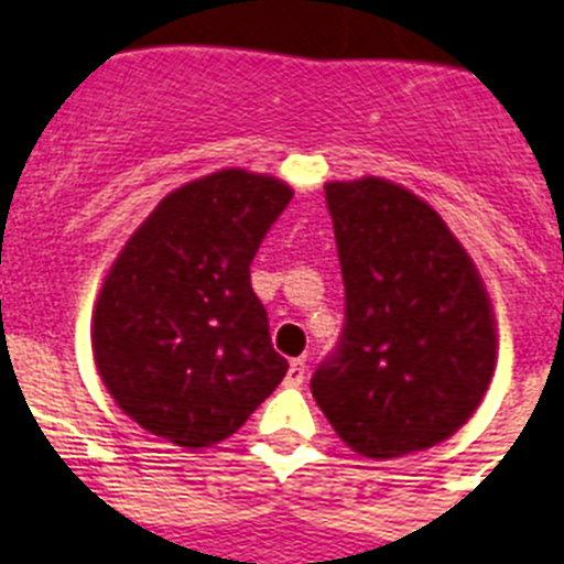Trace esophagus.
I'll return each instance as SVG.
<instances>
[{
	"instance_id": "esophagus-1",
	"label": "esophagus",
	"mask_w": 564,
	"mask_h": 564,
	"mask_svg": "<svg viewBox=\"0 0 564 564\" xmlns=\"http://www.w3.org/2000/svg\"><path fill=\"white\" fill-rule=\"evenodd\" d=\"M304 377H306V361L304 359H292L290 370H286V386L301 388V386H304Z\"/></svg>"
}]
</instances>
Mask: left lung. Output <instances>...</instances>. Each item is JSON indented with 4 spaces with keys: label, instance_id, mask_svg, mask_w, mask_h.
<instances>
[{
    "label": "left lung",
    "instance_id": "8db88e82",
    "mask_svg": "<svg viewBox=\"0 0 564 564\" xmlns=\"http://www.w3.org/2000/svg\"><path fill=\"white\" fill-rule=\"evenodd\" d=\"M345 329L313 397L373 460L437 446L475 414L496 370L492 304L441 214L388 178L327 182Z\"/></svg>",
    "mask_w": 564,
    "mask_h": 564
}]
</instances>
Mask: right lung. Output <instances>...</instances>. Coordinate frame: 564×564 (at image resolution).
Wrapping results in <instances>:
<instances>
[{
	"label": "right lung",
	"mask_w": 564,
	"mask_h": 564,
	"mask_svg": "<svg viewBox=\"0 0 564 564\" xmlns=\"http://www.w3.org/2000/svg\"><path fill=\"white\" fill-rule=\"evenodd\" d=\"M281 178L228 167L155 205L100 286L95 365L118 409L155 437H231L286 377L251 260L290 205Z\"/></svg>",
	"instance_id": "obj_1"
}]
</instances>
